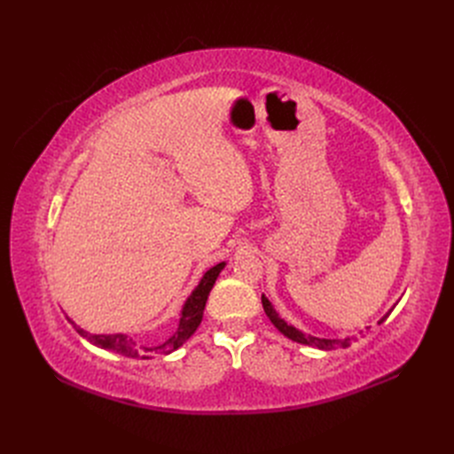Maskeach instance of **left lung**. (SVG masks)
Returning a JSON list of instances; mask_svg holds the SVG:
<instances>
[{
    "mask_svg": "<svg viewBox=\"0 0 454 454\" xmlns=\"http://www.w3.org/2000/svg\"><path fill=\"white\" fill-rule=\"evenodd\" d=\"M261 303H263V309H265V314L269 316V320L274 324V327L278 329L280 333H284L287 339H292V340H295V342H301V345H309V347H316V348H322V350H335V348H345V347H348L350 345V337H347V339H320V337H312V335H307V333H303V332H299V329H295L294 325H287L280 316L277 314V310L272 309V305H270V301L265 297V295H261ZM390 312L392 310H388L387 314L382 316V318L379 320V324H382L384 320L388 318L390 316Z\"/></svg>",
    "mask_w": 454,
    "mask_h": 454,
    "instance_id": "left-lung-1",
    "label": "left lung"
}]
</instances>
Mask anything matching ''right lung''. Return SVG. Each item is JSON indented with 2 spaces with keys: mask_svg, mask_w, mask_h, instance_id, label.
I'll list each match as a JSON object with an SVG mask.
<instances>
[{
  "mask_svg": "<svg viewBox=\"0 0 454 454\" xmlns=\"http://www.w3.org/2000/svg\"><path fill=\"white\" fill-rule=\"evenodd\" d=\"M225 267V263H217L215 267H212L208 272L204 274L200 284L195 287L193 294L189 295V299L185 301V305L182 309V316H180V325L174 332V335L167 340L159 342L155 347H144L140 342H136L132 337L125 335V333H114V335H92L85 329H81L74 324V327L77 329V333L81 337H85L87 340H90L92 345L117 352L121 356H127V358H149L153 354H170L176 348H180L184 342L197 332V327L202 322V314H204V307H206V299L210 295V290L215 284V278L219 277V272Z\"/></svg>",
  "mask_w": 454,
  "mask_h": 454,
  "instance_id": "1",
  "label": "right lung"
}]
</instances>
